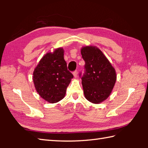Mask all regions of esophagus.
I'll list each match as a JSON object with an SVG mask.
<instances>
[{
    "label": "esophagus",
    "instance_id": "esophagus-1",
    "mask_svg": "<svg viewBox=\"0 0 148 148\" xmlns=\"http://www.w3.org/2000/svg\"><path fill=\"white\" fill-rule=\"evenodd\" d=\"M73 75H74V76L75 78H76V77H77V72L76 71H74V72H73Z\"/></svg>",
    "mask_w": 148,
    "mask_h": 148
}]
</instances>
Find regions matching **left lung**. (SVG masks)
<instances>
[{
    "instance_id": "left-lung-1",
    "label": "left lung",
    "mask_w": 148,
    "mask_h": 148,
    "mask_svg": "<svg viewBox=\"0 0 148 148\" xmlns=\"http://www.w3.org/2000/svg\"><path fill=\"white\" fill-rule=\"evenodd\" d=\"M81 54L85 61L86 72L82 77L86 99L93 104H100L108 99L116 84V70L98 47H82Z\"/></svg>"
}]
</instances>
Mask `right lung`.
Listing matches in <instances>:
<instances>
[{"mask_svg":"<svg viewBox=\"0 0 148 148\" xmlns=\"http://www.w3.org/2000/svg\"><path fill=\"white\" fill-rule=\"evenodd\" d=\"M72 78L73 75L67 69L62 47L44 55L34 69L32 76L37 92L49 103H56L64 98Z\"/></svg>","mask_w":148,"mask_h":148,"instance_id":"obj_1","label":"right lung"}]
</instances>
